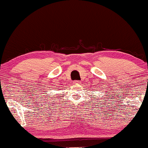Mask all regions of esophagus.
<instances>
[{"label": "esophagus", "mask_w": 148, "mask_h": 148, "mask_svg": "<svg viewBox=\"0 0 148 148\" xmlns=\"http://www.w3.org/2000/svg\"><path fill=\"white\" fill-rule=\"evenodd\" d=\"M73 83L75 85H79L80 84V81H79V80H75L73 82Z\"/></svg>", "instance_id": "esophagus-1"}]
</instances>
